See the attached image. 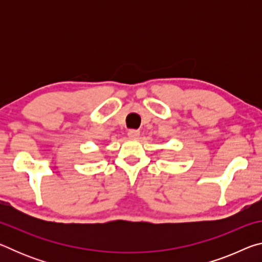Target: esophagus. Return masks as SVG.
I'll list each match as a JSON object with an SVG mask.
<instances>
[{
  "instance_id": "obj_1",
  "label": "esophagus",
  "mask_w": 262,
  "mask_h": 262,
  "mask_svg": "<svg viewBox=\"0 0 262 262\" xmlns=\"http://www.w3.org/2000/svg\"><path fill=\"white\" fill-rule=\"evenodd\" d=\"M139 136H140V132L139 130H136V129L128 130V137H129V139L136 140V139H139Z\"/></svg>"
}]
</instances>
